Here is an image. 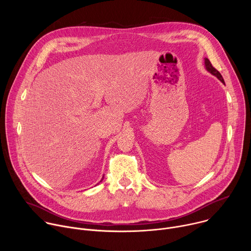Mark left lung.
Returning <instances> with one entry per match:
<instances>
[{
    "label": "left lung",
    "instance_id": "1",
    "mask_svg": "<svg viewBox=\"0 0 251 251\" xmlns=\"http://www.w3.org/2000/svg\"><path fill=\"white\" fill-rule=\"evenodd\" d=\"M204 64H205V67H206V69L209 71V73L211 74V75H216L223 83H225V80H224V78H223V76H222V75L219 73V71L214 68L213 66H212V64L210 63V61H209V59L208 58H204Z\"/></svg>",
    "mask_w": 251,
    "mask_h": 251
}]
</instances>
